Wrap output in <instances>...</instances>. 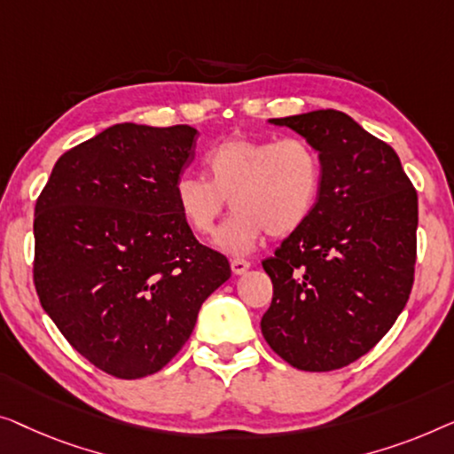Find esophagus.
Wrapping results in <instances>:
<instances>
[{"label":"esophagus","instance_id":"obj_1","mask_svg":"<svg viewBox=\"0 0 454 454\" xmlns=\"http://www.w3.org/2000/svg\"><path fill=\"white\" fill-rule=\"evenodd\" d=\"M230 267H232V273L234 276H242L248 267H251V263H248L247 259H232L230 261Z\"/></svg>","mask_w":454,"mask_h":454}]
</instances>
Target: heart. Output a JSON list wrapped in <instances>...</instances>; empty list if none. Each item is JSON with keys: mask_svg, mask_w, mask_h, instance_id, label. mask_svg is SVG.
Returning a JSON list of instances; mask_svg holds the SVG:
<instances>
[{"mask_svg": "<svg viewBox=\"0 0 454 454\" xmlns=\"http://www.w3.org/2000/svg\"><path fill=\"white\" fill-rule=\"evenodd\" d=\"M207 176L184 172L176 178L175 203L193 232L207 236L230 200L234 214L215 234L230 254L251 253L265 232L294 234L315 212L323 187V162L302 137L234 136L206 156Z\"/></svg>", "mask_w": 454, "mask_h": 454, "instance_id": "1", "label": "heart"}]
</instances>
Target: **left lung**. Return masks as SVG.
Returning <instances> with one entry per match:
<instances>
[{
	"label": "left lung",
	"instance_id": "obj_1",
	"mask_svg": "<svg viewBox=\"0 0 454 454\" xmlns=\"http://www.w3.org/2000/svg\"><path fill=\"white\" fill-rule=\"evenodd\" d=\"M315 145L323 187L306 224L263 261L265 341L298 370L368 354L397 321L416 271L418 193L391 145L333 108L270 119Z\"/></svg>",
	"mask_w": 454,
	"mask_h": 454
}]
</instances>
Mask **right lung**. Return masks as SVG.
<instances>
[{"label": "right lung", "instance_id": "add662e5", "mask_svg": "<svg viewBox=\"0 0 454 454\" xmlns=\"http://www.w3.org/2000/svg\"><path fill=\"white\" fill-rule=\"evenodd\" d=\"M197 129L119 123L67 150L35 206V288L57 329L117 379L164 368L230 278L175 203Z\"/></svg>", "mask_w": 454, "mask_h": 454}]
</instances>
